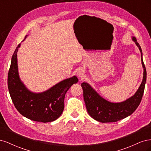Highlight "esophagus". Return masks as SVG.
Masks as SVG:
<instances>
[{
    "label": "esophagus",
    "instance_id": "1",
    "mask_svg": "<svg viewBox=\"0 0 151 151\" xmlns=\"http://www.w3.org/2000/svg\"><path fill=\"white\" fill-rule=\"evenodd\" d=\"M77 75L79 77V78H83V77L84 76V71L83 69H79L78 71H77Z\"/></svg>",
    "mask_w": 151,
    "mask_h": 151
}]
</instances>
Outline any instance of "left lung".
<instances>
[{
	"mask_svg": "<svg viewBox=\"0 0 151 151\" xmlns=\"http://www.w3.org/2000/svg\"><path fill=\"white\" fill-rule=\"evenodd\" d=\"M132 40L140 51L142 64L144 68L142 82L133 96L121 103H111L100 96L89 84L87 83L81 84L87 111L91 117L99 122H116L129 116L137 108L142 98L147 72L143 62L142 52L140 45L137 42L135 37H132Z\"/></svg>",
	"mask_w": 151,
	"mask_h": 151,
	"instance_id": "8db88e82",
	"label": "left lung"
}]
</instances>
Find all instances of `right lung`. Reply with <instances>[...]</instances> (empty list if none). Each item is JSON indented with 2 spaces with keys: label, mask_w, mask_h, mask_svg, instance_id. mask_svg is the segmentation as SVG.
Returning <instances> with one entry per match:
<instances>
[{
  "label": "right lung",
  "mask_w": 151,
  "mask_h": 151,
  "mask_svg": "<svg viewBox=\"0 0 151 151\" xmlns=\"http://www.w3.org/2000/svg\"><path fill=\"white\" fill-rule=\"evenodd\" d=\"M20 45H17L12 55L8 73L7 85L12 101L17 110L28 119L43 123L55 120L64 109L67 91L78 82V79L73 76L43 93L31 92L20 80L18 74L17 53Z\"/></svg>",
  "instance_id": "right-lung-1"
}]
</instances>
